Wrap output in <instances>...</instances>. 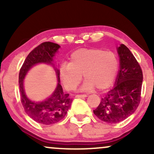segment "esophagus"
I'll list each match as a JSON object with an SVG mask.
<instances>
[{"label": "esophagus", "mask_w": 154, "mask_h": 154, "mask_svg": "<svg viewBox=\"0 0 154 154\" xmlns=\"http://www.w3.org/2000/svg\"><path fill=\"white\" fill-rule=\"evenodd\" d=\"M88 95L86 94H83V95H76L75 98H85L87 97Z\"/></svg>", "instance_id": "obj_1"}]
</instances>
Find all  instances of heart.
<instances>
[{
  "instance_id": "obj_1",
  "label": "heart",
  "mask_w": 154,
  "mask_h": 154,
  "mask_svg": "<svg viewBox=\"0 0 154 154\" xmlns=\"http://www.w3.org/2000/svg\"><path fill=\"white\" fill-rule=\"evenodd\" d=\"M70 63H62L59 75L63 86L73 91L85 78L82 91H89L97 87H109L116 77L119 69V59L115 53L99 48H81L70 56Z\"/></svg>"
}]
</instances>
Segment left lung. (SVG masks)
Segmentation results:
<instances>
[{
    "label": "left lung",
    "mask_w": 154,
    "mask_h": 154,
    "mask_svg": "<svg viewBox=\"0 0 154 154\" xmlns=\"http://www.w3.org/2000/svg\"><path fill=\"white\" fill-rule=\"evenodd\" d=\"M120 68L115 84L93 113L110 124L119 123L135 112L140 101L143 72L131 51L124 44L117 48Z\"/></svg>",
    "instance_id": "obj_1"
}]
</instances>
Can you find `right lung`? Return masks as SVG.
<instances>
[{"label": "right lung", "mask_w": 154, "mask_h": 154, "mask_svg": "<svg viewBox=\"0 0 154 154\" xmlns=\"http://www.w3.org/2000/svg\"><path fill=\"white\" fill-rule=\"evenodd\" d=\"M59 48V45L51 42L41 43L26 56L19 71V91L24 111L29 117L42 125H53L61 121L66 116L72 102V99L69 98V94L63 93L62 87L60 85L59 70L53 63L55 54ZM38 63L52 65L54 67L58 78L57 87L55 91L49 98L41 102L29 100L26 97L23 89V79L26 73L32 67Z\"/></svg>", "instance_id": "add662e5"}]
</instances>
